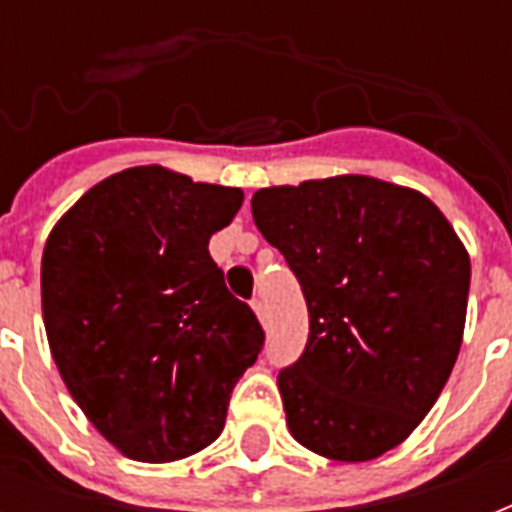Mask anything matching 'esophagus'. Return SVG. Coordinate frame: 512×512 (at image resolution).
Segmentation results:
<instances>
[{
	"instance_id": "obj_1",
	"label": "esophagus",
	"mask_w": 512,
	"mask_h": 512,
	"mask_svg": "<svg viewBox=\"0 0 512 512\" xmlns=\"http://www.w3.org/2000/svg\"><path fill=\"white\" fill-rule=\"evenodd\" d=\"M252 311H255V316L260 324H265V321H268V316H265V305L260 297H255V300H252Z\"/></svg>"
}]
</instances>
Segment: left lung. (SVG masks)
<instances>
[{
	"instance_id": "obj_1",
	"label": "left lung",
	"mask_w": 512,
	"mask_h": 512,
	"mask_svg": "<svg viewBox=\"0 0 512 512\" xmlns=\"http://www.w3.org/2000/svg\"><path fill=\"white\" fill-rule=\"evenodd\" d=\"M252 217L303 287L311 335L279 372L297 444L366 462L441 396L465 332L470 257L420 191L369 175L271 185Z\"/></svg>"
}]
</instances>
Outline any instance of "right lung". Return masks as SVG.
I'll return each instance as SVG.
<instances>
[{"mask_svg":"<svg viewBox=\"0 0 512 512\" xmlns=\"http://www.w3.org/2000/svg\"><path fill=\"white\" fill-rule=\"evenodd\" d=\"M244 191L146 164L100 180L42 255V316L68 393L124 457L175 462L225 425L263 329L209 257Z\"/></svg>","mask_w":512,"mask_h":512,"instance_id":"1","label":"right lung"}]
</instances>
